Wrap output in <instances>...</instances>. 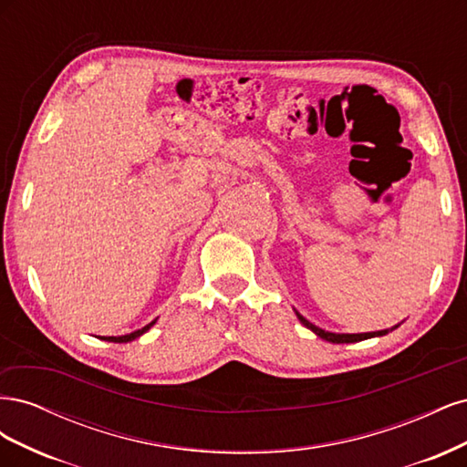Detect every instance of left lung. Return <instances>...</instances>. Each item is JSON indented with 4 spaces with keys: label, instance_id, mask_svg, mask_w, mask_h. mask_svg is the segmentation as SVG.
Masks as SVG:
<instances>
[{
    "label": "left lung",
    "instance_id": "8db88e82",
    "mask_svg": "<svg viewBox=\"0 0 467 467\" xmlns=\"http://www.w3.org/2000/svg\"><path fill=\"white\" fill-rule=\"evenodd\" d=\"M296 316H298V319L306 325L307 329H312L317 337H321V338H325V341H329V343H358V341H364V338H372V337H381V335H388L389 331H393L395 327H398V325H395V327H391V329H384V331H372V333H329V331H325V329H319V327H316L314 323H309L304 316H300L298 312H296Z\"/></svg>",
    "mask_w": 467,
    "mask_h": 467
}]
</instances>
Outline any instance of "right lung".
<instances>
[{
	"label": "right lung",
	"instance_id": "right-lung-1",
	"mask_svg": "<svg viewBox=\"0 0 467 467\" xmlns=\"http://www.w3.org/2000/svg\"><path fill=\"white\" fill-rule=\"evenodd\" d=\"M155 321H151V323H148L146 327H142V329H138V331H134V333H129V335H120V337H101L103 341H110V343H129V341H134V338H138L140 335H144L151 325H153Z\"/></svg>",
	"mask_w": 467,
	"mask_h": 467
}]
</instances>
